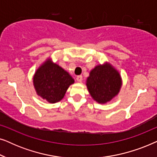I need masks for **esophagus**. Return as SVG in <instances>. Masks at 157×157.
I'll return each mask as SVG.
<instances>
[{
  "instance_id": "34e87169",
  "label": "esophagus",
  "mask_w": 157,
  "mask_h": 157,
  "mask_svg": "<svg viewBox=\"0 0 157 157\" xmlns=\"http://www.w3.org/2000/svg\"><path fill=\"white\" fill-rule=\"evenodd\" d=\"M76 81H78V82H81L82 81V76L80 75V76H78L76 77Z\"/></svg>"
}]
</instances>
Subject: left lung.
<instances>
[{
  "label": "left lung",
  "mask_w": 157,
  "mask_h": 157,
  "mask_svg": "<svg viewBox=\"0 0 157 157\" xmlns=\"http://www.w3.org/2000/svg\"><path fill=\"white\" fill-rule=\"evenodd\" d=\"M90 94L96 101L105 104L117 96L121 86L119 72L110 64L96 66L86 80Z\"/></svg>",
  "instance_id": "8db88e82"
}]
</instances>
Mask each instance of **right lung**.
Segmentation results:
<instances>
[{"instance_id": "right-lung-1", "label": "right lung", "mask_w": 157, "mask_h": 157, "mask_svg": "<svg viewBox=\"0 0 157 157\" xmlns=\"http://www.w3.org/2000/svg\"><path fill=\"white\" fill-rule=\"evenodd\" d=\"M74 83L69 74L50 59L38 68L33 76L36 93L52 104L61 101L69 86Z\"/></svg>"}]
</instances>
